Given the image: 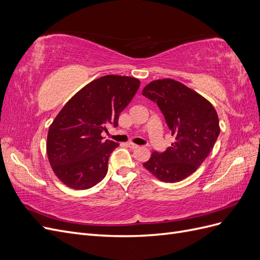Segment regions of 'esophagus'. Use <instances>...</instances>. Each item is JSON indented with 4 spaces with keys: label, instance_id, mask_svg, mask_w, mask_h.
I'll return each instance as SVG.
<instances>
[{
    "label": "esophagus",
    "instance_id": "34e87169",
    "mask_svg": "<svg viewBox=\"0 0 260 260\" xmlns=\"http://www.w3.org/2000/svg\"><path fill=\"white\" fill-rule=\"evenodd\" d=\"M128 146L130 147V148H139V147H141L140 145H137V144H133V143H128Z\"/></svg>",
    "mask_w": 260,
    "mask_h": 260
}]
</instances>
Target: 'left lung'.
Returning a JSON list of instances; mask_svg holds the SVG:
<instances>
[{
	"instance_id": "1",
	"label": "left lung",
	"mask_w": 260,
	"mask_h": 260,
	"mask_svg": "<svg viewBox=\"0 0 260 260\" xmlns=\"http://www.w3.org/2000/svg\"><path fill=\"white\" fill-rule=\"evenodd\" d=\"M142 94L157 104L175 137L170 147L154 152L143 166L162 182H179L195 172L214 148L220 133L216 109L199 93L172 79L152 81Z\"/></svg>"
}]
</instances>
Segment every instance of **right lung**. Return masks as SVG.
<instances>
[{
  "instance_id": "right-lung-1",
  "label": "right lung",
  "mask_w": 260,
  "mask_h": 260,
  "mask_svg": "<svg viewBox=\"0 0 260 260\" xmlns=\"http://www.w3.org/2000/svg\"><path fill=\"white\" fill-rule=\"evenodd\" d=\"M139 86L136 78L107 75L86 84L61 108L46 143L49 161L61 182L86 190L104 179L109 156L119 144L104 141L102 132L117 127Z\"/></svg>"
}]
</instances>
